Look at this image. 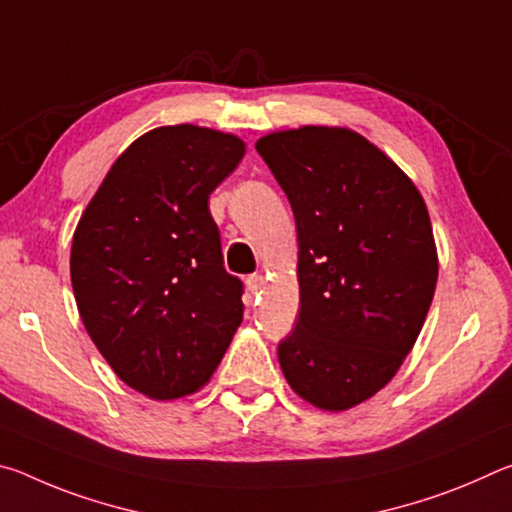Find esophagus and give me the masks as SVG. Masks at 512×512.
<instances>
[{"instance_id": "esophagus-1", "label": "esophagus", "mask_w": 512, "mask_h": 512, "mask_svg": "<svg viewBox=\"0 0 512 512\" xmlns=\"http://www.w3.org/2000/svg\"><path fill=\"white\" fill-rule=\"evenodd\" d=\"M246 284H248V291L250 293H262L266 280H264V275H250L248 280H246Z\"/></svg>"}]
</instances>
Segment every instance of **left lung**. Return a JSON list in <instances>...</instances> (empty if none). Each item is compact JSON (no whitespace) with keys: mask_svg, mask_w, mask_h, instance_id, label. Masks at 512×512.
I'll return each instance as SVG.
<instances>
[{"mask_svg":"<svg viewBox=\"0 0 512 512\" xmlns=\"http://www.w3.org/2000/svg\"><path fill=\"white\" fill-rule=\"evenodd\" d=\"M298 230L300 316L277 345L293 393L323 411L370 400L431 307L438 253L413 180L366 137L300 126L255 144Z\"/></svg>","mask_w":512,"mask_h":512,"instance_id":"1","label":"left lung"}]
</instances>
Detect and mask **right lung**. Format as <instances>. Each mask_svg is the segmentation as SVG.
<instances>
[{"label": "right lung", "mask_w": 512, "mask_h": 512, "mask_svg": "<svg viewBox=\"0 0 512 512\" xmlns=\"http://www.w3.org/2000/svg\"><path fill=\"white\" fill-rule=\"evenodd\" d=\"M244 153L232 133L153 128L115 160L74 230L83 325L115 375L151 400L205 386L244 320V287L223 268L207 207Z\"/></svg>", "instance_id": "add662e5"}]
</instances>
